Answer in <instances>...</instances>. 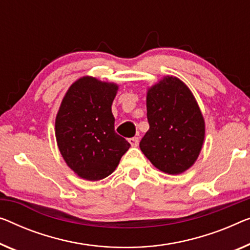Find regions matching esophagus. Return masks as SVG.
<instances>
[{
    "mask_svg": "<svg viewBox=\"0 0 250 250\" xmlns=\"http://www.w3.org/2000/svg\"><path fill=\"white\" fill-rule=\"evenodd\" d=\"M129 143H130V145H131L132 147H137L138 145H139V138H138V137L129 138Z\"/></svg>",
    "mask_w": 250,
    "mask_h": 250,
    "instance_id": "obj_1",
    "label": "esophagus"
}]
</instances>
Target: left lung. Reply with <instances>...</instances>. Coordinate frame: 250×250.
<instances>
[{"mask_svg":"<svg viewBox=\"0 0 250 250\" xmlns=\"http://www.w3.org/2000/svg\"><path fill=\"white\" fill-rule=\"evenodd\" d=\"M147 119L139 146L152 165L172 175L189 168L204 140V120L189 88L176 77L164 78L148 91Z\"/></svg>","mask_w":250,"mask_h":250,"instance_id":"left-lung-1","label":"left lung"}]
</instances>
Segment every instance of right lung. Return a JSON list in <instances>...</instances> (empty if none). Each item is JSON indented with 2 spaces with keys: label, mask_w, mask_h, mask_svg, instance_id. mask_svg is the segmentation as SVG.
Listing matches in <instances>:
<instances>
[{
  "label": "right lung",
  "mask_w": 250,
  "mask_h": 250,
  "mask_svg": "<svg viewBox=\"0 0 250 250\" xmlns=\"http://www.w3.org/2000/svg\"><path fill=\"white\" fill-rule=\"evenodd\" d=\"M118 86L83 77L69 87L56 118V139L62 157L78 176H109L130 147L114 131L111 105Z\"/></svg>",
  "instance_id": "add662e5"
}]
</instances>
